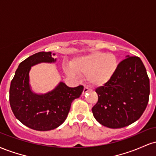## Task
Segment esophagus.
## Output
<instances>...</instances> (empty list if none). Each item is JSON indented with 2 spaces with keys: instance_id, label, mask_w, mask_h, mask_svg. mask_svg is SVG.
<instances>
[{
  "instance_id": "34e87169",
  "label": "esophagus",
  "mask_w": 156,
  "mask_h": 156,
  "mask_svg": "<svg viewBox=\"0 0 156 156\" xmlns=\"http://www.w3.org/2000/svg\"><path fill=\"white\" fill-rule=\"evenodd\" d=\"M90 90H91V89H89L88 87H84V89H83V94H85V93L88 92L89 91H90Z\"/></svg>"
}]
</instances>
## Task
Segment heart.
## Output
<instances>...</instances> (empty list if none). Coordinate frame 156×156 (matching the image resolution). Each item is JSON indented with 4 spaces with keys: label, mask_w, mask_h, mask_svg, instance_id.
<instances>
[{
    "label": "heart",
    "mask_w": 156,
    "mask_h": 156,
    "mask_svg": "<svg viewBox=\"0 0 156 156\" xmlns=\"http://www.w3.org/2000/svg\"><path fill=\"white\" fill-rule=\"evenodd\" d=\"M71 68L77 73L87 74V79L92 85L103 86L114 76L118 67L117 58L112 53L94 52L74 58ZM67 75L73 76L70 68L65 67Z\"/></svg>",
    "instance_id": "obj_1"
}]
</instances>
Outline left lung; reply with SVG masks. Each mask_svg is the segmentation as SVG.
Here are the masks:
<instances>
[{"mask_svg":"<svg viewBox=\"0 0 156 156\" xmlns=\"http://www.w3.org/2000/svg\"><path fill=\"white\" fill-rule=\"evenodd\" d=\"M98 101L92 110L96 120L110 128H121L139 119L150 95V80L138 56H128L114 76L95 89Z\"/></svg>","mask_w":156,"mask_h":156,"instance_id":"obj_1","label":"left lung"}]
</instances>
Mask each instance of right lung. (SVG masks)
<instances>
[{
	"instance_id": "1",
	"label": "right lung",
	"mask_w": 156,
	"mask_h": 156,
	"mask_svg": "<svg viewBox=\"0 0 156 156\" xmlns=\"http://www.w3.org/2000/svg\"><path fill=\"white\" fill-rule=\"evenodd\" d=\"M51 52H39L19 64L11 81L9 103L20 122L28 128L45 131L58 128L67 119L71 103L78 98L83 86L69 87L63 82L52 92L38 95L30 89L28 73L31 66L41 62H54Z\"/></svg>"
}]
</instances>
